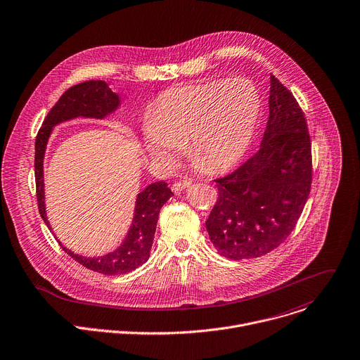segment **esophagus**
<instances>
[{
    "label": "esophagus",
    "mask_w": 360,
    "mask_h": 360,
    "mask_svg": "<svg viewBox=\"0 0 360 360\" xmlns=\"http://www.w3.org/2000/svg\"><path fill=\"white\" fill-rule=\"evenodd\" d=\"M191 184H192V181H191V179H182V181H178V182H175V184L172 185V191H174L175 193H179L181 191H184L185 188H188Z\"/></svg>",
    "instance_id": "34e87169"
}]
</instances>
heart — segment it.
I'll return each mask as SVG.
<instances>
[{"label":"heart","mask_w":360,"mask_h":360,"mask_svg":"<svg viewBox=\"0 0 360 360\" xmlns=\"http://www.w3.org/2000/svg\"><path fill=\"white\" fill-rule=\"evenodd\" d=\"M260 107L256 86L243 77L169 89L150 111L144 148L154 160L174 164L185 146L200 172L226 171L246 154Z\"/></svg>","instance_id":"heart-1"}]
</instances>
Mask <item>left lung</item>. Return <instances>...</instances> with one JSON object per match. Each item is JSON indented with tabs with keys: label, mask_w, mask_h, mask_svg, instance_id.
Wrapping results in <instances>:
<instances>
[{
	"label": "left lung",
	"mask_w": 360,
	"mask_h": 360,
	"mask_svg": "<svg viewBox=\"0 0 360 360\" xmlns=\"http://www.w3.org/2000/svg\"><path fill=\"white\" fill-rule=\"evenodd\" d=\"M206 230L217 253L256 259L294 230L311 192V139L292 93L270 75L269 122L259 151L224 178Z\"/></svg>",
	"instance_id": "1"
}]
</instances>
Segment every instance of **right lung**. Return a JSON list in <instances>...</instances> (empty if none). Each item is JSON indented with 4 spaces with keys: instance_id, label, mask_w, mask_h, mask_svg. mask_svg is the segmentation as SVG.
<instances>
[{
    "instance_id": "obj_1",
    "label": "right lung",
    "mask_w": 360,
    "mask_h": 360,
    "mask_svg": "<svg viewBox=\"0 0 360 360\" xmlns=\"http://www.w3.org/2000/svg\"><path fill=\"white\" fill-rule=\"evenodd\" d=\"M120 104H122L120 96L114 93L105 82L89 80L68 89L44 120L35 140V181L39 213L51 230L52 227L49 224L45 207L44 158L53 127L77 117L103 120L114 112ZM172 195L174 193L168 188V184L164 181L151 184L141 191L137 195L134 217L124 240L111 253L98 257H84L75 255L59 240L58 242L70 257L89 270L101 273L104 276L130 273L150 259L160 210Z\"/></svg>"
}]
</instances>
